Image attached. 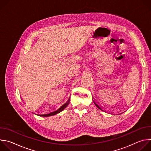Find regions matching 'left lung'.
<instances>
[{
	"mask_svg": "<svg viewBox=\"0 0 151 151\" xmlns=\"http://www.w3.org/2000/svg\"><path fill=\"white\" fill-rule=\"evenodd\" d=\"M94 103L95 105H96V106H97V107H98V108H99V109H100V110H101V111H103V109H102L101 108V107H100V106H99V105H98V104H97V103H96V102H95L94 101Z\"/></svg>",
	"mask_w": 151,
	"mask_h": 151,
	"instance_id": "1",
	"label": "left lung"
}]
</instances>
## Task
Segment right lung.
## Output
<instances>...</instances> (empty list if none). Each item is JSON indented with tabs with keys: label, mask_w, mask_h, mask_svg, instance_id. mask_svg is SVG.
Wrapping results in <instances>:
<instances>
[{
	"label": "right lung",
	"mask_w": 151,
	"mask_h": 151,
	"mask_svg": "<svg viewBox=\"0 0 151 151\" xmlns=\"http://www.w3.org/2000/svg\"><path fill=\"white\" fill-rule=\"evenodd\" d=\"M69 103H70V98L69 99V100H68V101H67L66 103H64L62 106H61V107H60V108H59L58 109H57V110L55 111L52 112H51V113H50V114H44V115H40V114H36V115H39V116H50L55 115H56V114L60 113V112H61L62 111H63L64 109H65L66 107L68 106V104H69Z\"/></svg>",
	"instance_id": "add662e5"
}]
</instances>
